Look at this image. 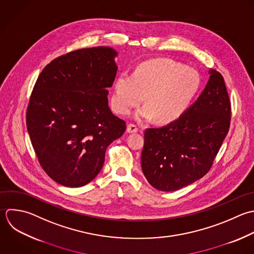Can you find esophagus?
<instances>
[{
  "label": "esophagus",
  "instance_id": "esophagus-1",
  "mask_svg": "<svg viewBox=\"0 0 254 254\" xmlns=\"http://www.w3.org/2000/svg\"><path fill=\"white\" fill-rule=\"evenodd\" d=\"M138 130V127L135 126V125H132V124H129L127 127V131L128 133H133V132H136Z\"/></svg>",
  "mask_w": 254,
  "mask_h": 254
}]
</instances>
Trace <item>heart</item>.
<instances>
[{
  "mask_svg": "<svg viewBox=\"0 0 254 254\" xmlns=\"http://www.w3.org/2000/svg\"><path fill=\"white\" fill-rule=\"evenodd\" d=\"M200 88L198 72L168 58L141 63L132 75L120 74L114 82L112 106L128 115L143 101L146 106L135 113L136 120H156L168 124L188 109Z\"/></svg>",
  "mask_w": 254,
  "mask_h": 254,
  "instance_id": "1",
  "label": "heart"
}]
</instances>
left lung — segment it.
<instances>
[{
	"mask_svg": "<svg viewBox=\"0 0 254 254\" xmlns=\"http://www.w3.org/2000/svg\"><path fill=\"white\" fill-rule=\"evenodd\" d=\"M209 74L204 91L181 117L144 132L141 169L157 190L177 191L205 176L228 134L231 103L226 84L216 70Z\"/></svg>",
	"mask_w": 254,
	"mask_h": 254,
	"instance_id": "1",
	"label": "left lung"
}]
</instances>
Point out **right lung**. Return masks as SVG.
I'll return each mask as SVG.
<instances>
[{
    "mask_svg": "<svg viewBox=\"0 0 254 254\" xmlns=\"http://www.w3.org/2000/svg\"><path fill=\"white\" fill-rule=\"evenodd\" d=\"M108 46L82 48L44 67L26 111L38 161L55 182L76 188L101 171L107 147L126 130L108 101L118 66Z\"/></svg>",
    "mask_w": 254,
    "mask_h": 254,
    "instance_id": "1",
    "label": "right lung"
}]
</instances>
